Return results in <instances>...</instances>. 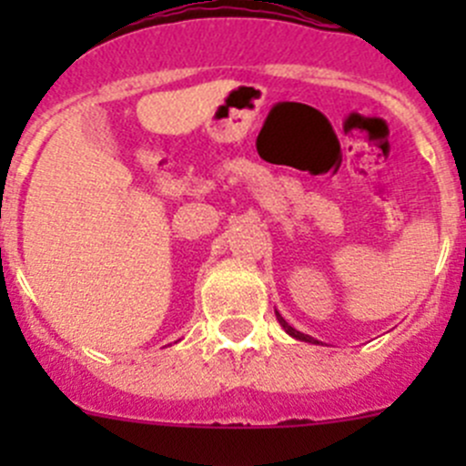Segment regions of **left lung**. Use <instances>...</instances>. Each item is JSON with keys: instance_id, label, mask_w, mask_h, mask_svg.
<instances>
[{"instance_id": "obj_1", "label": "left lung", "mask_w": 466, "mask_h": 466, "mask_svg": "<svg viewBox=\"0 0 466 466\" xmlns=\"http://www.w3.org/2000/svg\"><path fill=\"white\" fill-rule=\"evenodd\" d=\"M277 320H279L281 327L286 329V333H290V336H293V338H298V340H304V342H318V340H313L311 336H307V333H302V331H298V329H293V327H290V324L286 322L284 318L279 316V313H277Z\"/></svg>"}]
</instances>
